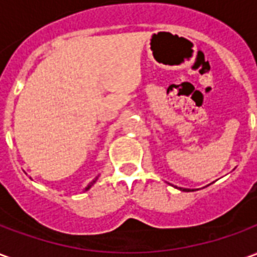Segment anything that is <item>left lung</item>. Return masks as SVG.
Returning a JSON list of instances; mask_svg holds the SVG:
<instances>
[{
	"label": "left lung",
	"mask_w": 257,
	"mask_h": 257,
	"mask_svg": "<svg viewBox=\"0 0 257 257\" xmlns=\"http://www.w3.org/2000/svg\"><path fill=\"white\" fill-rule=\"evenodd\" d=\"M176 189H178V187H176ZM179 190H182V191H187V193H189V191H194V190L191 189H182V187H179Z\"/></svg>",
	"instance_id": "obj_1"
}]
</instances>
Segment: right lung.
Here are the masks:
<instances>
[{
  "mask_svg": "<svg viewBox=\"0 0 257 257\" xmlns=\"http://www.w3.org/2000/svg\"><path fill=\"white\" fill-rule=\"evenodd\" d=\"M97 178H99V176H96V178L93 179V180H92V182H90V183L88 184V186H86V187H85V191H88V190H89L90 187H92V186H93V184L96 183V180H97Z\"/></svg>",
  "mask_w": 257,
  "mask_h": 257,
  "instance_id": "add662e5",
  "label": "right lung"
}]
</instances>
